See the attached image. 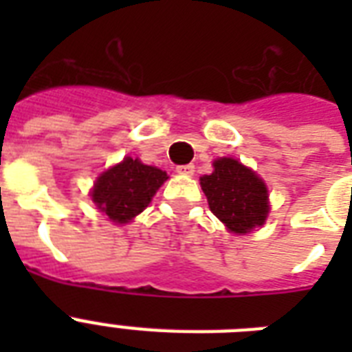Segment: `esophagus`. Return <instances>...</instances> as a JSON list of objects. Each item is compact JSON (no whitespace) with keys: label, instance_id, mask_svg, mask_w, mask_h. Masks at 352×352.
Listing matches in <instances>:
<instances>
[{"label":"esophagus","instance_id":"1","mask_svg":"<svg viewBox=\"0 0 352 352\" xmlns=\"http://www.w3.org/2000/svg\"><path fill=\"white\" fill-rule=\"evenodd\" d=\"M193 164H182V166H177V173H181V175H193Z\"/></svg>","mask_w":352,"mask_h":352}]
</instances>
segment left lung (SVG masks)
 Returning <instances> with one entry per match:
<instances>
[{"label":"left lung","instance_id":"1","mask_svg":"<svg viewBox=\"0 0 352 352\" xmlns=\"http://www.w3.org/2000/svg\"><path fill=\"white\" fill-rule=\"evenodd\" d=\"M201 188L210 210L234 234H248L265 225L270 210L267 184L239 160L230 157L214 160V171L201 177Z\"/></svg>","mask_w":352,"mask_h":352}]
</instances>
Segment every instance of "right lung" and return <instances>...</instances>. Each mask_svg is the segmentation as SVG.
I'll return each mask as SVG.
<instances>
[{"label":"right lung","instance_id":"add662e5","mask_svg":"<svg viewBox=\"0 0 352 352\" xmlns=\"http://www.w3.org/2000/svg\"><path fill=\"white\" fill-rule=\"evenodd\" d=\"M166 179V171L126 157L96 179L91 199L109 221L126 225L151 203Z\"/></svg>","mask_w":352,"mask_h":352}]
</instances>
